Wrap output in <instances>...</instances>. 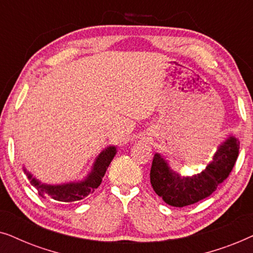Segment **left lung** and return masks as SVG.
<instances>
[{"mask_svg":"<svg viewBox=\"0 0 253 253\" xmlns=\"http://www.w3.org/2000/svg\"><path fill=\"white\" fill-rule=\"evenodd\" d=\"M240 151V140L232 134L217 146L213 160L200 172L181 176L163 155H154L150 183L158 197L173 207H184L210 197L231 172Z\"/></svg>","mask_w":253,"mask_h":253,"instance_id":"obj_1","label":"left lung"}]
</instances>
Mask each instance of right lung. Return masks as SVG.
Listing matches in <instances>:
<instances>
[{"instance_id": "right-lung-1", "label": "right lung", "mask_w": 253, "mask_h": 253, "mask_svg": "<svg viewBox=\"0 0 253 253\" xmlns=\"http://www.w3.org/2000/svg\"><path fill=\"white\" fill-rule=\"evenodd\" d=\"M118 147L109 146L103 149L98 154V156L93 161L91 169L85 177L80 180L67 181L61 184H47L42 183L38 178H36L30 171L26 169L25 166L23 167L24 173L31 181V184L37 188L38 194L42 198H52L56 201H62V203H73V201H79L85 198L90 193H92L97 187L102 183L103 177L105 176L107 168L111 162L117 155Z\"/></svg>"}]
</instances>
